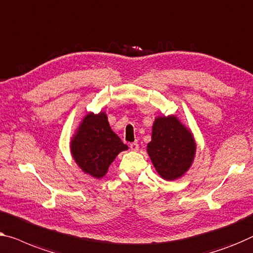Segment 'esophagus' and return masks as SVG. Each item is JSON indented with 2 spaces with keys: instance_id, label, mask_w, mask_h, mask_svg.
<instances>
[{
  "instance_id": "34e87169",
  "label": "esophagus",
  "mask_w": 253,
  "mask_h": 253,
  "mask_svg": "<svg viewBox=\"0 0 253 253\" xmlns=\"http://www.w3.org/2000/svg\"><path fill=\"white\" fill-rule=\"evenodd\" d=\"M129 148H130L131 151H138V144H137V143H135V142L130 143Z\"/></svg>"
}]
</instances>
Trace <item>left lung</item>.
Wrapping results in <instances>:
<instances>
[{"instance_id":"8db88e82","label":"left lung","mask_w":253,"mask_h":253,"mask_svg":"<svg viewBox=\"0 0 253 253\" xmlns=\"http://www.w3.org/2000/svg\"><path fill=\"white\" fill-rule=\"evenodd\" d=\"M146 151L161 178L175 180L191 168L197 143L190 128L176 116H159L154 119Z\"/></svg>"}]
</instances>
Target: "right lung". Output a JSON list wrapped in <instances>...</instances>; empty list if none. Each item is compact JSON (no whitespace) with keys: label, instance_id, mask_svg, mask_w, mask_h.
Wrapping results in <instances>:
<instances>
[{"label":"right lung","instance_id":"1","mask_svg":"<svg viewBox=\"0 0 253 253\" xmlns=\"http://www.w3.org/2000/svg\"><path fill=\"white\" fill-rule=\"evenodd\" d=\"M127 149L128 146L111 129L104 111L88 112L84 116L70 141L75 163L85 174L96 179L105 176L116 157Z\"/></svg>","mask_w":253,"mask_h":253}]
</instances>
